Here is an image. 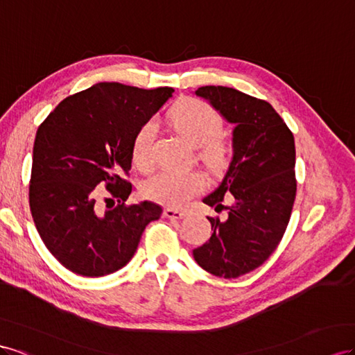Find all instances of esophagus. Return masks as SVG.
Listing matches in <instances>:
<instances>
[{"label": "esophagus", "mask_w": 355, "mask_h": 355, "mask_svg": "<svg viewBox=\"0 0 355 355\" xmlns=\"http://www.w3.org/2000/svg\"><path fill=\"white\" fill-rule=\"evenodd\" d=\"M164 214H165L166 218L180 220V218H183L186 216V212L184 211H178V209H172V208H166Z\"/></svg>", "instance_id": "obj_1"}]
</instances>
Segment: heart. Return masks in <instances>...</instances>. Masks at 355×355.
I'll use <instances>...</instances> for the list:
<instances>
[{
    "label": "heart",
    "mask_w": 355,
    "mask_h": 355,
    "mask_svg": "<svg viewBox=\"0 0 355 355\" xmlns=\"http://www.w3.org/2000/svg\"><path fill=\"white\" fill-rule=\"evenodd\" d=\"M171 123L193 147H200V159L212 169H221L226 165V147L217 135L221 132L223 120L214 108L198 99H183L169 111ZM157 135L155 119L144 121L138 128L132 139V159L139 168H148L151 164V150ZM205 178L199 172H183L175 169H160L150 175L141 184L144 198L171 208L183 207L202 189Z\"/></svg>",
    "instance_id": "obj_1"
}]
</instances>
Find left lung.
I'll use <instances>...</instances> for the list:
<instances>
[{
	"instance_id": "8db88e82",
	"label": "left lung",
	"mask_w": 355,
	"mask_h": 355,
	"mask_svg": "<svg viewBox=\"0 0 355 355\" xmlns=\"http://www.w3.org/2000/svg\"><path fill=\"white\" fill-rule=\"evenodd\" d=\"M205 99L232 130V159L214 191L202 199L218 211L234 196L225 221L208 218V242L193 250L198 265L220 278H238L263 265L287 229L296 198L295 138L266 101L236 89L204 86Z\"/></svg>"
}]
</instances>
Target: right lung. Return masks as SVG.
<instances>
[{
    "mask_svg": "<svg viewBox=\"0 0 355 355\" xmlns=\"http://www.w3.org/2000/svg\"><path fill=\"white\" fill-rule=\"evenodd\" d=\"M172 92L96 83L60 101L38 128L29 205L46 247L71 272L94 278L126 266L146 226L160 218L155 202L125 205L132 191L125 175L135 132ZM104 182L119 202L105 210L94 189Z\"/></svg>",
    "mask_w": 355,
    "mask_h": 355,
    "instance_id": "right-lung-1",
    "label": "right lung"
}]
</instances>
